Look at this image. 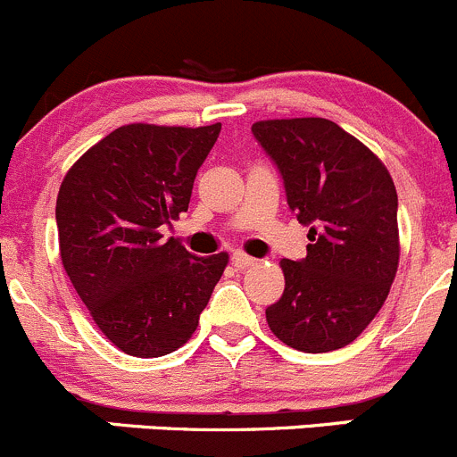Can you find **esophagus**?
<instances>
[{"mask_svg":"<svg viewBox=\"0 0 457 457\" xmlns=\"http://www.w3.org/2000/svg\"><path fill=\"white\" fill-rule=\"evenodd\" d=\"M233 264L237 266V269H246V266L255 264V260H253L251 255H246V253L237 251V253H233Z\"/></svg>","mask_w":457,"mask_h":457,"instance_id":"1","label":"esophagus"}]
</instances>
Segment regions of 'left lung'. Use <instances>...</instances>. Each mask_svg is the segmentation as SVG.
Here are the masks:
<instances>
[{
    "mask_svg": "<svg viewBox=\"0 0 457 457\" xmlns=\"http://www.w3.org/2000/svg\"><path fill=\"white\" fill-rule=\"evenodd\" d=\"M251 130L282 175L288 209L311 227L306 257L279 262L287 284L266 322L297 351L342 349L371 324L395 278V184L378 155L324 117Z\"/></svg>",
    "mask_w": 457,
    "mask_h": 457,
    "instance_id": "left-lung-1",
    "label": "left lung"
}]
</instances>
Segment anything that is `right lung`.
Here are the masks:
<instances>
[{
    "label": "right lung",
    "instance_id": "obj_1",
    "mask_svg": "<svg viewBox=\"0 0 457 457\" xmlns=\"http://www.w3.org/2000/svg\"><path fill=\"white\" fill-rule=\"evenodd\" d=\"M222 124H129L66 173L55 206L60 255L99 331L124 353L160 358L195 333L227 253L197 257L162 228L187 213Z\"/></svg>",
    "mask_w": 457,
    "mask_h": 457
}]
</instances>
